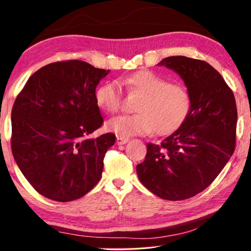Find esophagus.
Returning <instances> with one entry per match:
<instances>
[{"instance_id":"1","label":"esophagus","mask_w":251,"mask_h":251,"mask_svg":"<svg viewBox=\"0 0 251 251\" xmlns=\"http://www.w3.org/2000/svg\"><path fill=\"white\" fill-rule=\"evenodd\" d=\"M128 141H129V139L127 137H121V136H117V137H116L117 145H124V144H126Z\"/></svg>"}]
</instances>
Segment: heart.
<instances>
[{"label": "heart", "mask_w": 251, "mask_h": 251, "mask_svg": "<svg viewBox=\"0 0 251 251\" xmlns=\"http://www.w3.org/2000/svg\"><path fill=\"white\" fill-rule=\"evenodd\" d=\"M125 83L143 99L136 105V114L121 115L107 122L110 131L127 138L151 134L154 130L158 135H167L186 121L192 108V96L185 86L172 84L151 71L137 72L127 77ZM95 100L105 112H117L123 103L121 84L117 80L100 84L95 92Z\"/></svg>", "instance_id": "obj_1"}]
</instances>
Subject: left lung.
Returning <instances> with one entry per match:
<instances>
[{
	"label": "left lung",
	"mask_w": 251,
	"mask_h": 251,
	"mask_svg": "<svg viewBox=\"0 0 251 251\" xmlns=\"http://www.w3.org/2000/svg\"><path fill=\"white\" fill-rule=\"evenodd\" d=\"M184 79L192 108L179 128L147 144L136 166L142 184L166 201H184L206 189L223 171L236 146L237 106L231 88L201 59L169 56L158 63Z\"/></svg>",
	"instance_id": "left-lung-1"
}]
</instances>
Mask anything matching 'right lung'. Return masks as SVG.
I'll list each match as a JSON object with an SVG mask.
<instances>
[{
	"label": "right lung",
	"mask_w": 251,
	"mask_h": 251,
	"mask_svg": "<svg viewBox=\"0 0 251 251\" xmlns=\"http://www.w3.org/2000/svg\"><path fill=\"white\" fill-rule=\"evenodd\" d=\"M109 70L70 59L50 63L28 78L12 108L11 147L37 193L72 201L100 181L106 151L116 136L92 138L104 123L96 86Z\"/></svg>",
	"instance_id": "1"
}]
</instances>
